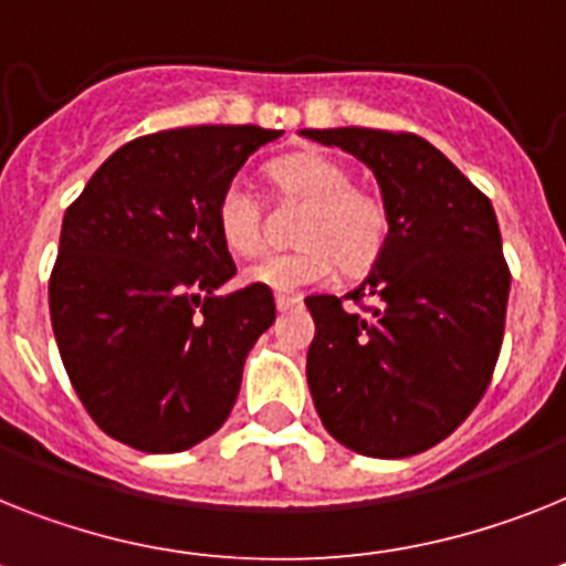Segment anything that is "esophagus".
<instances>
[{
	"label": "esophagus",
	"mask_w": 566,
	"mask_h": 566,
	"mask_svg": "<svg viewBox=\"0 0 566 566\" xmlns=\"http://www.w3.org/2000/svg\"><path fill=\"white\" fill-rule=\"evenodd\" d=\"M302 305V298L298 296H282V293H279V296H275V311H291V307H298Z\"/></svg>",
	"instance_id": "34e87169"
}]
</instances>
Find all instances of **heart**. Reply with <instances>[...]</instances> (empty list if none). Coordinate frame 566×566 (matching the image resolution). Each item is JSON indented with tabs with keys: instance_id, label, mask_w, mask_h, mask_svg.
I'll use <instances>...</instances> for the list:
<instances>
[{
	"instance_id": "obj_1",
	"label": "heart",
	"mask_w": 566,
	"mask_h": 566,
	"mask_svg": "<svg viewBox=\"0 0 566 566\" xmlns=\"http://www.w3.org/2000/svg\"><path fill=\"white\" fill-rule=\"evenodd\" d=\"M264 178L275 201L305 207L293 232L298 250L247 268L244 282L291 296L325 284L334 270L354 279L377 264L391 235V212L382 195L356 187L348 166L305 149L273 160ZM216 230L239 259H253L268 244L264 203L244 180H230L218 195Z\"/></svg>"
}]
</instances>
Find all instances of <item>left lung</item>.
I'll return each mask as SVG.
<instances>
[{
    "mask_svg": "<svg viewBox=\"0 0 566 566\" xmlns=\"http://www.w3.org/2000/svg\"><path fill=\"white\" fill-rule=\"evenodd\" d=\"M371 166L391 235L345 296H307V386L325 429L365 458H411L483 400L501 356L510 264L486 195L411 132L305 129ZM348 297L354 308L344 305Z\"/></svg>",
    "mask_w": 566,
    "mask_h": 566,
    "instance_id": "left-lung-1",
    "label": "left lung"
}]
</instances>
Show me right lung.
Returning a JSON list of instances; mask_svg holds the SVG:
<instances>
[{"label":"right lung","mask_w":566,"mask_h":566,"mask_svg":"<svg viewBox=\"0 0 566 566\" xmlns=\"http://www.w3.org/2000/svg\"><path fill=\"white\" fill-rule=\"evenodd\" d=\"M282 132L189 126L129 140L65 210L51 325L88 417L137 452L172 454L230 417L250 348L275 319L270 287L235 275L218 195Z\"/></svg>","instance_id":"add662e5"}]
</instances>
